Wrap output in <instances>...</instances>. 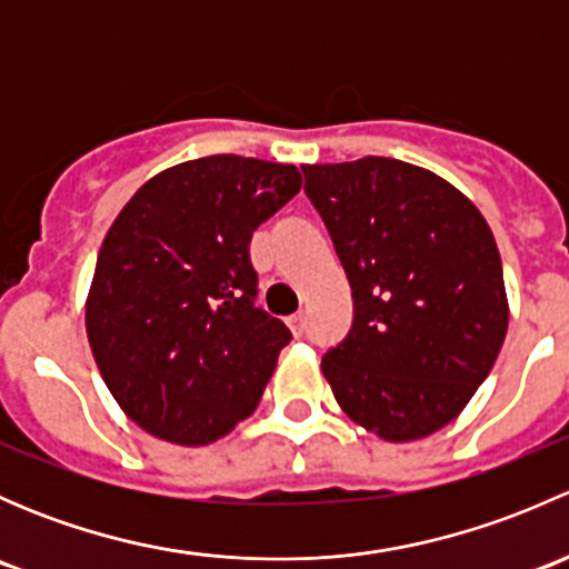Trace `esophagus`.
<instances>
[{
	"label": "esophagus",
	"instance_id": "34e87169",
	"mask_svg": "<svg viewBox=\"0 0 569 569\" xmlns=\"http://www.w3.org/2000/svg\"><path fill=\"white\" fill-rule=\"evenodd\" d=\"M306 327H308L306 313H297V317H291V319H289V330L295 332V338H302V336H306Z\"/></svg>",
	"mask_w": 569,
	"mask_h": 569
}]
</instances>
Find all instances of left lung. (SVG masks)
Here are the masks:
<instances>
[{
	"mask_svg": "<svg viewBox=\"0 0 569 569\" xmlns=\"http://www.w3.org/2000/svg\"><path fill=\"white\" fill-rule=\"evenodd\" d=\"M352 286L349 336L321 358L338 407L388 443L455 421L509 325L496 237L432 170L388 157L302 164Z\"/></svg>",
	"mask_w": 569,
	"mask_h": 569,
	"instance_id": "8db88e82",
	"label": "left lung"
}]
</instances>
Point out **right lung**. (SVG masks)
I'll return each instance as SVG.
<instances>
[{"instance_id": "obj_1", "label": "right lung", "mask_w": 569, "mask_h": 569, "mask_svg": "<svg viewBox=\"0 0 569 569\" xmlns=\"http://www.w3.org/2000/svg\"><path fill=\"white\" fill-rule=\"evenodd\" d=\"M302 187L295 164L233 153L148 178L101 242L84 327L120 410L176 446L252 416L291 341L256 300L250 239Z\"/></svg>"}]
</instances>
